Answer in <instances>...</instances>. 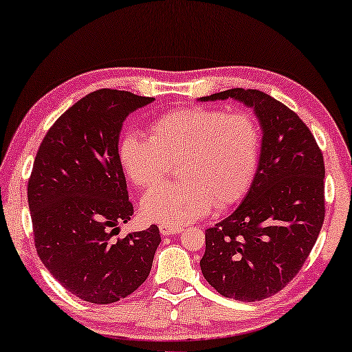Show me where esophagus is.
Here are the masks:
<instances>
[{"label":"esophagus","instance_id":"1","mask_svg":"<svg viewBox=\"0 0 352 352\" xmlns=\"http://www.w3.org/2000/svg\"><path fill=\"white\" fill-rule=\"evenodd\" d=\"M159 230H160V234L165 235V237H166V235H176V234L182 232V228L181 226H171V224H160Z\"/></svg>","mask_w":352,"mask_h":352}]
</instances>
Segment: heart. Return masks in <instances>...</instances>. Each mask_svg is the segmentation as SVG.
I'll use <instances>...</instances> for the list:
<instances>
[{"label":"heart","instance_id":"heart-1","mask_svg":"<svg viewBox=\"0 0 352 352\" xmlns=\"http://www.w3.org/2000/svg\"><path fill=\"white\" fill-rule=\"evenodd\" d=\"M261 129L250 112L182 107L149 124V138L128 134L120 140L118 160L137 187L162 182L176 164L179 181L149 190L142 201L148 220L186 224L243 197L254 177Z\"/></svg>","mask_w":352,"mask_h":352}]
</instances>
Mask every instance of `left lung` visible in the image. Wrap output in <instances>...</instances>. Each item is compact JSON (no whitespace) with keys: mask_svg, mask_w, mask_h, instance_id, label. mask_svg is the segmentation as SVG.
<instances>
[{"mask_svg":"<svg viewBox=\"0 0 352 352\" xmlns=\"http://www.w3.org/2000/svg\"><path fill=\"white\" fill-rule=\"evenodd\" d=\"M262 126L258 166L241 204L206 230L201 272L226 298L261 301L280 292L309 257L324 221V160L307 124L261 90L229 89Z\"/></svg>","mask_w":352,"mask_h":352,"instance_id":"obj_1","label":"left lung"}]
</instances>
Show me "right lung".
Returning <instances> with one entry per match:
<instances>
[{
	"instance_id": "right-lung-1",
	"label": "right lung",
	"mask_w": 352,
	"mask_h": 352,
	"mask_svg": "<svg viewBox=\"0 0 352 352\" xmlns=\"http://www.w3.org/2000/svg\"><path fill=\"white\" fill-rule=\"evenodd\" d=\"M124 90L80 98L40 143L28 181L34 245L48 272L73 295L112 304L146 280L160 243L151 224L122 240L134 206L118 160V138L131 112L153 102Z\"/></svg>"
}]
</instances>
